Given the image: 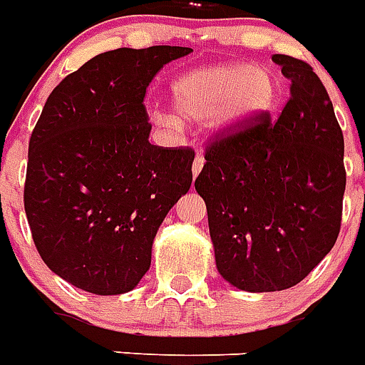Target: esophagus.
Segmentation results:
<instances>
[{
    "label": "esophagus",
    "instance_id": "obj_1",
    "mask_svg": "<svg viewBox=\"0 0 365 365\" xmlns=\"http://www.w3.org/2000/svg\"><path fill=\"white\" fill-rule=\"evenodd\" d=\"M203 164H205L203 153H201V150H197L196 158H194V164H192V177H194V179H196L197 175H200L201 169H203Z\"/></svg>",
    "mask_w": 365,
    "mask_h": 365
}]
</instances>
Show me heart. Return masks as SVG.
I'll use <instances>...</instances> for the list:
<instances>
[{"label":"heart","mask_w":365,"mask_h":365,"mask_svg":"<svg viewBox=\"0 0 365 365\" xmlns=\"http://www.w3.org/2000/svg\"><path fill=\"white\" fill-rule=\"evenodd\" d=\"M175 116L156 113L164 126L200 124L211 118L222 135L245 128L269 115L279 101V84L269 69L241 62H226L186 71L169 86Z\"/></svg>","instance_id":"obj_1"}]
</instances>
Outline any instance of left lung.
<instances>
[{
    "label": "left lung",
    "instance_id": "1",
    "mask_svg": "<svg viewBox=\"0 0 365 365\" xmlns=\"http://www.w3.org/2000/svg\"><path fill=\"white\" fill-rule=\"evenodd\" d=\"M290 78V100L271 124L211 143L196 192L209 218L215 262L245 292L296 287L335 245L345 165L334 105L309 63L275 54Z\"/></svg>",
    "mask_w": 365,
    "mask_h": 365
}]
</instances>
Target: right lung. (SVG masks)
I'll use <instances>...</instances> for the list:
<instances>
[{
	"label": "right lung",
	"mask_w": 365,
	"mask_h": 365,
	"mask_svg": "<svg viewBox=\"0 0 365 365\" xmlns=\"http://www.w3.org/2000/svg\"><path fill=\"white\" fill-rule=\"evenodd\" d=\"M190 52H103L48 96L30 139L24 209L43 262L73 287L133 290L160 224L190 190L194 150L150 145L143 105L154 75Z\"/></svg>",
	"instance_id": "1"
}]
</instances>
